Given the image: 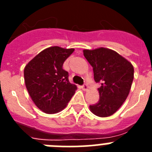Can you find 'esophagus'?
Wrapping results in <instances>:
<instances>
[{
  "label": "esophagus",
  "mask_w": 152,
  "mask_h": 152,
  "mask_svg": "<svg viewBox=\"0 0 152 152\" xmlns=\"http://www.w3.org/2000/svg\"><path fill=\"white\" fill-rule=\"evenodd\" d=\"M82 89H83V91H88V85H87V84H84V85L82 86Z\"/></svg>",
  "instance_id": "1"
}]
</instances>
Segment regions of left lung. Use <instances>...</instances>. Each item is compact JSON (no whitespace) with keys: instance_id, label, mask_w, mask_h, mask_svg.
<instances>
[{"instance_id":"left-lung-1","label":"left lung","mask_w":152,"mask_h":152,"mask_svg":"<svg viewBox=\"0 0 152 152\" xmlns=\"http://www.w3.org/2000/svg\"><path fill=\"white\" fill-rule=\"evenodd\" d=\"M84 56L93 67L94 77L101 86L98 88L99 101L89 107L99 117H107L116 112L128 96L134 78L131 62L112 49H84Z\"/></svg>"}]
</instances>
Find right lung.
Instances as JSON below:
<instances>
[{
  "mask_svg": "<svg viewBox=\"0 0 152 152\" xmlns=\"http://www.w3.org/2000/svg\"><path fill=\"white\" fill-rule=\"evenodd\" d=\"M75 49L51 46L40 52L24 68L26 88L35 105L47 114L64 110L75 94L77 86L68 80L62 68Z\"/></svg>",
  "mask_w": 152,
  "mask_h": 152,
  "instance_id": "right-lung-1",
  "label": "right lung"
}]
</instances>
